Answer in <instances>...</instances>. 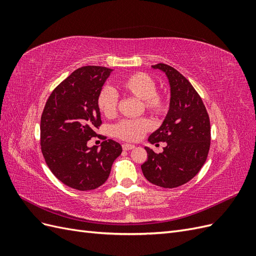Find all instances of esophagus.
<instances>
[{
  "mask_svg": "<svg viewBox=\"0 0 256 256\" xmlns=\"http://www.w3.org/2000/svg\"><path fill=\"white\" fill-rule=\"evenodd\" d=\"M134 145H132V144H122V150H134Z\"/></svg>",
  "mask_w": 256,
  "mask_h": 256,
  "instance_id": "34e87169",
  "label": "esophagus"
}]
</instances>
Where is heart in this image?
<instances>
[{
  "label": "heart",
  "instance_id": "1",
  "mask_svg": "<svg viewBox=\"0 0 256 256\" xmlns=\"http://www.w3.org/2000/svg\"><path fill=\"white\" fill-rule=\"evenodd\" d=\"M122 90L126 94L142 100L146 111L154 115H160L166 111L164 97L156 92V82L150 74L136 72L128 76L120 83ZM98 109L106 118H113L118 109V94L109 86L99 92L97 99ZM152 129V122L147 118L124 120L113 127V134L124 141L136 142Z\"/></svg>",
  "mask_w": 256,
  "mask_h": 256
}]
</instances>
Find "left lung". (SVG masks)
<instances>
[{"instance_id": "1", "label": "left lung", "mask_w": 256, "mask_h": 256, "mask_svg": "<svg viewBox=\"0 0 256 256\" xmlns=\"http://www.w3.org/2000/svg\"><path fill=\"white\" fill-rule=\"evenodd\" d=\"M152 68L166 74L171 98L164 120L148 142L166 145L161 154L145 146L147 160L141 168L150 182L176 188L191 180L204 166L210 146V122L202 99L180 72L166 64Z\"/></svg>"}]
</instances>
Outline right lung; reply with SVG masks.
I'll return each mask as SVG.
<instances>
[{
  "mask_svg": "<svg viewBox=\"0 0 256 256\" xmlns=\"http://www.w3.org/2000/svg\"><path fill=\"white\" fill-rule=\"evenodd\" d=\"M113 69L78 68L52 92L40 120V145L46 164L64 184L94 190L110 175L122 146L113 140L88 146L102 125L97 99Z\"/></svg>",
  "mask_w": 256,
  "mask_h": 256,
  "instance_id": "right-lung-1",
  "label": "right lung"
}]
</instances>
